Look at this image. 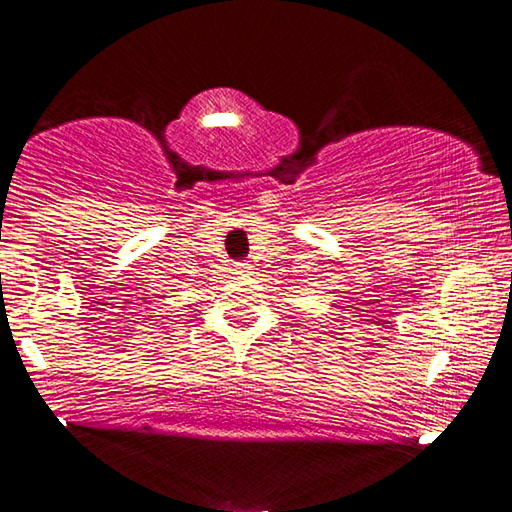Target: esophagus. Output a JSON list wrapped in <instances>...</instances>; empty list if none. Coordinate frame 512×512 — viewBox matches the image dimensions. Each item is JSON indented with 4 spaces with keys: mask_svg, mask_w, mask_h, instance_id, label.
I'll use <instances>...</instances> for the list:
<instances>
[{
    "mask_svg": "<svg viewBox=\"0 0 512 512\" xmlns=\"http://www.w3.org/2000/svg\"><path fill=\"white\" fill-rule=\"evenodd\" d=\"M235 266H237V273H250V271H253V266H250L248 262H237Z\"/></svg>",
    "mask_w": 512,
    "mask_h": 512,
    "instance_id": "1",
    "label": "esophagus"
}]
</instances>
